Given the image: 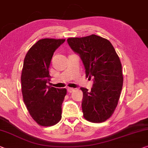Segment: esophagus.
<instances>
[{"mask_svg":"<svg viewBox=\"0 0 148 148\" xmlns=\"http://www.w3.org/2000/svg\"><path fill=\"white\" fill-rule=\"evenodd\" d=\"M67 92H72L74 90V88H69V87H68L67 88Z\"/></svg>","mask_w":148,"mask_h":148,"instance_id":"esophagus-1","label":"esophagus"}]
</instances>
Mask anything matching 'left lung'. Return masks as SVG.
Here are the masks:
<instances>
[{
  "mask_svg": "<svg viewBox=\"0 0 148 148\" xmlns=\"http://www.w3.org/2000/svg\"><path fill=\"white\" fill-rule=\"evenodd\" d=\"M67 43L80 56L86 77L93 79L90 91L81 88L83 116L94 123L104 122L116 107L123 85L119 57L108 40L95 34L68 38Z\"/></svg>",
  "mask_w": 148,
  "mask_h": 148,
  "instance_id": "8db88e82",
  "label": "left lung"
}]
</instances>
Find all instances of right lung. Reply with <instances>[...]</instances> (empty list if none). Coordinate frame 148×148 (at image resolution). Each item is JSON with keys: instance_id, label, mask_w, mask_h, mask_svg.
I'll return each mask as SVG.
<instances>
[{"instance_id": "add662e5", "label": "right lung", "mask_w": 148, "mask_h": 148, "mask_svg": "<svg viewBox=\"0 0 148 148\" xmlns=\"http://www.w3.org/2000/svg\"><path fill=\"white\" fill-rule=\"evenodd\" d=\"M65 39L45 38L31 47L24 60L21 83L23 100L29 114L42 126H51L61 119L66 88L47 85L50 81L49 67L53 53Z\"/></svg>"}]
</instances>
